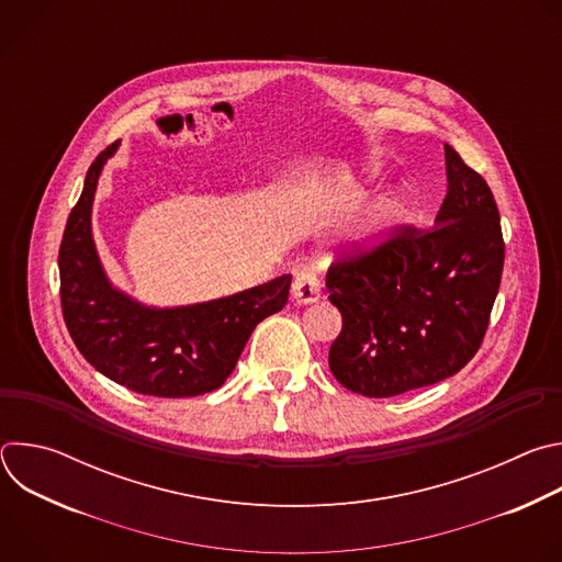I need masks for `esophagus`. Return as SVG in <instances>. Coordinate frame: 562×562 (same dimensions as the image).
<instances>
[{"label": "esophagus", "mask_w": 562, "mask_h": 562, "mask_svg": "<svg viewBox=\"0 0 562 562\" xmlns=\"http://www.w3.org/2000/svg\"><path fill=\"white\" fill-rule=\"evenodd\" d=\"M291 295L297 304H308V302H315L319 297V280L315 273L311 271H302L293 278V284H291Z\"/></svg>", "instance_id": "1"}]
</instances>
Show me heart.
Returning <instances> with one entry per match:
<instances>
[{
	"label": "heart",
	"instance_id": "b5f03b06",
	"mask_svg": "<svg viewBox=\"0 0 562 562\" xmlns=\"http://www.w3.org/2000/svg\"><path fill=\"white\" fill-rule=\"evenodd\" d=\"M405 206L400 200H386L378 209H373L358 226L356 239L367 247L382 243V239L395 228V224L403 220Z\"/></svg>",
	"mask_w": 562,
	"mask_h": 562
}]
</instances>
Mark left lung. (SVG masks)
Returning a JSON list of instances; mask_svg holds the SVG:
<instances>
[{
    "instance_id": "obj_1",
    "label": "left lung",
    "mask_w": 562,
    "mask_h": 562,
    "mask_svg": "<svg viewBox=\"0 0 562 562\" xmlns=\"http://www.w3.org/2000/svg\"><path fill=\"white\" fill-rule=\"evenodd\" d=\"M447 195L436 226H395L382 243L340 254L327 271L342 331L329 349L336 380L391 397L458 373L483 345L505 243L483 176L445 144Z\"/></svg>"
}]
</instances>
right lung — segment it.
<instances>
[{
    "mask_svg": "<svg viewBox=\"0 0 562 562\" xmlns=\"http://www.w3.org/2000/svg\"><path fill=\"white\" fill-rule=\"evenodd\" d=\"M106 146L91 165L59 245V297L66 329L100 373L157 397L215 391L237 364L249 336L289 300L291 276L228 297L148 308L106 280L91 235V206L100 171L117 150Z\"/></svg>",
    "mask_w": 562,
    "mask_h": 562,
    "instance_id": "add662e5",
    "label": "right lung"
}]
</instances>
